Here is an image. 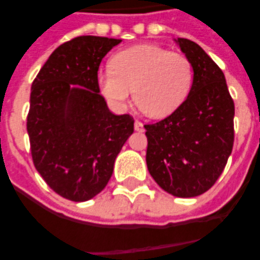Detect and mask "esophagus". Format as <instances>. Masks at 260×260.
<instances>
[{"mask_svg": "<svg viewBox=\"0 0 260 260\" xmlns=\"http://www.w3.org/2000/svg\"><path fill=\"white\" fill-rule=\"evenodd\" d=\"M143 129H144V126H143V122L140 121H135V131H138V132H143Z\"/></svg>", "mask_w": 260, "mask_h": 260, "instance_id": "34e87169", "label": "esophagus"}]
</instances>
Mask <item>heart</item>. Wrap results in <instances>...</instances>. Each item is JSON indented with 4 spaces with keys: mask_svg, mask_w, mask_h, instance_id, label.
Instances as JSON below:
<instances>
[{
    "mask_svg": "<svg viewBox=\"0 0 260 260\" xmlns=\"http://www.w3.org/2000/svg\"><path fill=\"white\" fill-rule=\"evenodd\" d=\"M193 67L185 55L152 44H138L114 55L110 67L100 73L104 97L124 108L135 94L143 113L162 118L174 113L187 97Z\"/></svg>",
    "mask_w": 260,
    "mask_h": 260,
    "instance_id": "obj_1",
    "label": "heart"
}]
</instances>
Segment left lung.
<instances>
[{
    "instance_id": "1",
    "label": "left lung",
    "mask_w": 260,
    "mask_h": 260,
    "mask_svg": "<svg viewBox=\"0 0 260 260\" xmlns=\"http://www.w3.org/2000/svg\"><path fill=\"white\" fill-rule=\"evenodd\" d=\"M193 67L189 95L169 117L144 125L151 177L169 194L205 193L221 175L234 147L235 105L224 73L197 43L174 39Z\"/></svg>"
}]
</instances>
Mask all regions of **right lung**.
Segmentation results:
<instances>
[{"label": "right lung", "mask_w": 260, "mask_h": 260, "mask_svg": "<svg viewBox=\"0 0 260 260\" xmlns=\"http://www.w3.org/2000/svg\"><path fill=\"white\" fill-rule=\"evenodd\" d=\"M120 39L79 36L59 46L30 89L26 131L35 167L59 196L75 202L101 193L134 134L100 94L98 67Z\"/></svg>", "instance_id": "add662e5"}]
</instances>
